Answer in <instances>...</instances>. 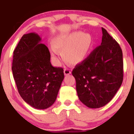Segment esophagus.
I'll return each mask as SVG.
<instances>
[{"label":"esophagus","mask_w":134,"mask_h":134,"mask_svg":"<svg viewBox=\"0 0 134 134\" xmlns=\"http://www.w3.org/2000/svg\"><path fill=\"white\" fill-rule=\"evenodd\" d=\"M64 74H65V76H67V75H69L70 74H71V71H70V70H69V69H64Z\"/></svg>","instance_id":"1"}]
</instances>
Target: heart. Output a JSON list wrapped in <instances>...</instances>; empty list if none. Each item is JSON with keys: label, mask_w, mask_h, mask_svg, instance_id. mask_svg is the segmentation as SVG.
<instances>
[{"label": "heart", "mask_w": 134, "mask_h": 134, "mask_svg": "<svg viewBox=\"0 0 134 134\" xmlns=\"http://www.w3.org/2000/svg\"><path fill=\"white\" fill-rule=\"evenodd\" d=\"M51 53L56 58L58 52H62L66 62L76 65L82 63L87 57L93 45V39L90 34L75 31L67 35L57 36L53 40Z\"/></svg>", "instance_id": "heart-1"}]
</instances>
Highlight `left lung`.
<instances>
[{"mask_svg":"<svg viewBox=\"0 0 134 134\" xmlns=\"http://www.w3.org/2000/svg\"><path fill=\"white\" fill-rule=\"evenodd\" d=\"M102 29V42L72 74L80 101L91 108L108 103L119 90L124 78L123 54L119 44Z\"/></svg>","mask_w":134,"mask_h":134,"instance_id":"1","label":"left lung"}]
</instances>
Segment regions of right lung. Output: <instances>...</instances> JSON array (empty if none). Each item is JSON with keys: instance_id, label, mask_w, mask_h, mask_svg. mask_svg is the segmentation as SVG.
Listing matches in <instances>:
<instances>
[{"instance_id": "obj_1", "label": "right lung", "mask_w": 134, "mask_h": 134, "mask_svg": "<svg viewBox=\"0 0 134 134\" xmlns=\"http://www.w3.org/2000/svg\"><path fill=\"white\" fill-rule=\"evenodd\" d=\"M41 40L35 33L23 35L14 51L12 70L21 98L43 110L56 100L64 74L62 68L52 65L48 48Z\"/></svg>"}]
</instances>
